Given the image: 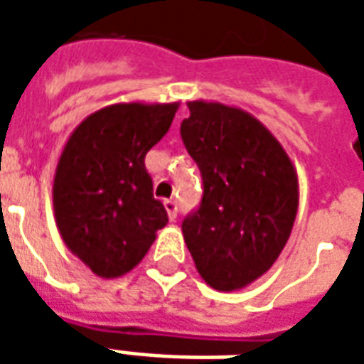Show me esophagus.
I'll return each mask as SVG.
<instances>
[{
  "label": "esophagus",
  "instance_id": "34e87169",
  "mask_svg": "<svg viewBox=\"0 0 364 364\" xmlns=\"http://www.w3.org/2000/svg\"><path fill=\"white\" fill-rule=\"evenodd\" d=\"M164 208L167 210V216H169V220H175L177 218V203L175 200H164Z\"/></svg>",
  "mask_w": 364,
  "mask_h": 364
}]
</instances>
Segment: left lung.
Here are the masks:
<instances>
[{"instance_id": "left-lung-1", "label": "left lung", "mask_w": 364, "mask_h": 364, "mask_svg": "<svg viewBox=\"0 0 364 364\" xmlns=\"http://www.w3.org/2000/svg\"><path fill=\"white\" fill-rule=\"evenodd\" d=\"M181 138L203 175V203L183 220L198 274L222 292L265 274L289 242L298 175L282 144L244 109L189 101Z\"/></svg>"}]
</instances>
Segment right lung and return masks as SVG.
<instances>
[{
	"label": "right lung",
	"mask_w": 364,
	"mask_h": 364,
	"mask_svg": "<svg viewBox=\"0 0 364 364\" xmlns=\"http://www.w3.org/2000/svg\"><path fill=\"white\" fill-rule=\"evenodd\" d=\"M175 103H114L70 134L52 181L64 244L91 273L119 279L144 259L167 224L144 158L167 134Z\"/></svg>",
	"instance_id": "1"
}]
</instances>
